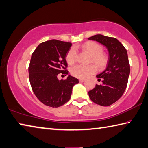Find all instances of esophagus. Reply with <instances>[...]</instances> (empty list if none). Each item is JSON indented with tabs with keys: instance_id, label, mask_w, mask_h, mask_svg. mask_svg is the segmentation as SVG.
<instances>
[{
	"instance_id": "1",
	"label": "esophagus",
	"mask_w": 148,
	"mask_h": 148,
	"mask_svg": "<svg viewBox=\"0 0 148 148\" xmlns=\"http://www.w3.org/2000/svg\"><path fill=\"white\" fill-rule=\"evenodd\" d=\"M79 81L80 82H83L85 81V79H83V78H79Z\"/></svg>"
}]
</instances>
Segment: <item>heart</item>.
Here are the masks:
<instances>
[{"label":"heart","instance_id":"heart-1","mask_svg":"<svg viewBox=\"0 0 148 148\" xmlns=\"http://www.w3.org/2000/svg\"><path fill=\"white\" fill-rule=\"evenodd\" d=\"M82 48L91 54L90 61L95 62L100 67L103 66L106 62V57L103 53V48L100 45L95 42H87L82 45H77L75 47H72L66 55V62L69 65H72L77 60V52L76 49ZM96 71L94 65H84L77 64L73 66L71 69V74L78 78H85L90 75L95 73Z\"/></svg>","mask_w":148,"mask_h":148}]
</instances>
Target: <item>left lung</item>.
Segmentation results:
<instances>
[{"instance_id": "8db88e82", "label": "left lung", "mask_w": 148, "mask_h": 148, "mask_svg": "<svg viewBox=\"0 0 148 148\" xmlns=\"http://www.w3.org/2000/svg\"><path fill=\"white\" fill-rule=\"evenodd\" d=\"M100 42L107 48L109 59L106 69L96 75L101 85H96L88 92V96L94 103L101 106H109L119 100L123 95L130 74L127 50L123 45L114 37L98 34L88 38Z\"/></svg>"}]
</instances>
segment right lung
I'll return each mask as SVG.
<instances>
[{
  "label": "right lung",
  "instance_id": "add662e5",
  "mask_svg": "<svg viewBox=\"0 0 148 148\" xmlns=\"http://www.w3.org/2000/svg\"><path fill=\"white\" fill-rule=\"evenodd\" d=\"M71 42L52 39L38 45L31 57L28 68L29 82L40 101L47 106L58 107L71 99L72 88L79 80L69 76L59 80V74H68L66 55Z\"/></svg>",
  "mask_w": 148,
  "mask_h": 148
}]
</instances>
